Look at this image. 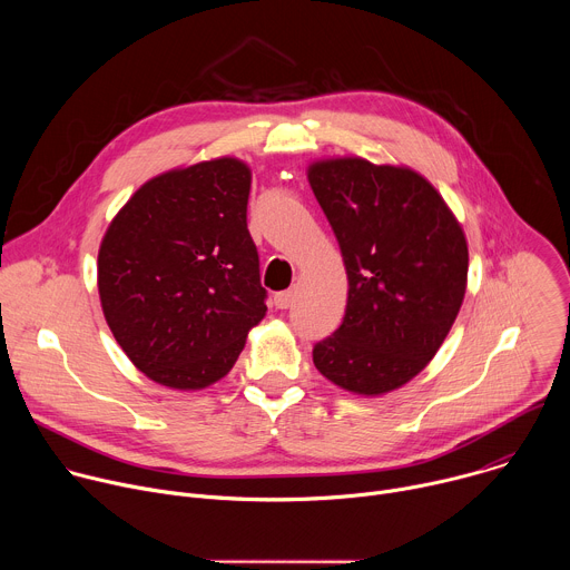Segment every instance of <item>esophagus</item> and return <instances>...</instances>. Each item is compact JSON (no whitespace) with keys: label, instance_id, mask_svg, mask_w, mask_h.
<instances>
[{"label":"esophagus","instance_id":"esophagus-1","mask_svg":"<svg viewBox=\"0 0 570 570\" xmlns=\"http://www.w3.org/2000/svg\"><path fill=\"white\" fill-rule=\"evenodd\" d=\"M293 302H295V293L293 291L275 293V306L277 308H288V306H293Z\"/></svg>","mask_w":570,"mask_h":570}]
</instances>
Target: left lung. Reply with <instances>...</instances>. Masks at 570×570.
<instances>
[{
  "instance_id": "left-lung-1",
  "label": "left lung",
  "mask_w": 570,
  "mask_h": 570,
  "mask_svg": "<svg viewBox=\"0 0 570 570\" xmlns=\"http://www.w3.org/2000/svg\"><path fill=\"white\" fill-rule=\"evenodd\" d=\"M306 176L350 282L343 324L313 347V363L354 394L396 390L431 363L458 317L464 232L413 169L336 157L313 161Z\"/></svg>"
}]
</instances>
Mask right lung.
I'll return each mask as SVG.
<instances>
[{
    "label": "right lung",
    "mask_w": 570,
    "mask_h": 570,
    "mask_svg": "<svg viewBox=\"0 0 570 570\" xmlns=\"http://www.w3.org/2000/svg\"><path fill=\"white\" fill-rule=\"evenodd\" d=\"M253 174L236 157L141 185L99 248V297L132 365L159 385L203 390L236 363L266 315L248 232Z\"/></svg>",
    "instance_id": "obj_1"
}]
</instances>
